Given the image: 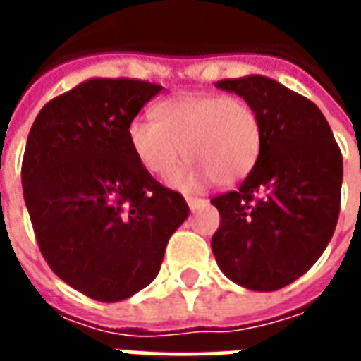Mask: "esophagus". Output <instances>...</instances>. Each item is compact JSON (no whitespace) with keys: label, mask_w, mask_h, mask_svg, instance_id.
Returning <instances> with one entry per match:
<instances>
[{"label":"esophagus","mask_w":361,"mask_h":361,"mask_svg":"<svg viewBox=\"0 0 361 361\" xmlns=\"http://www.w3.org/2000/svg\"><path fill=\"white\" fill-rule=\"evenodd\" d=\"M185 201H188L189 209H191V211H197V209H199V207L204 203V199H197V197H185Z\"/></svg>","instance_id":"1"}]
</instances>
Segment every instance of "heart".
Returning a JSON list of instances; mask_svg holds the SVG:
<instances>
[{
    "instance_id": "b5f03b06",
    "label": "heart",
    "mask_w": 361,
    "mask_h": 361,
    "mask_svg": "<svg viewBox=\"0 0 361 361\" xmlns=\"http://www.w3.org/2000/svg\"><path fill=\"white\" fill-rule=\"evenodd\" d=\"M154 118L129 121L127 139L135 157L150 173L166 178L185 154L191 164L170 178L181 191L207 183L234 185L255 168L263 129L255 108L240 96L188 92L157 104Z\"/></svg>"
}]
</instances>
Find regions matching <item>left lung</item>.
I'll return each mask as SVG.
<instances>
[{"instance_id":"1","label":"left lung","mask_w":361,"mask_h":361,"mask_svg":"<svg viewBox=\"0 0 361 361\" xmlns=\"http://www.w3.org/2000/svg\"><path fill=\"white\" fill-rule=\"evenodd\" d=\"M255 108L263 145L238 191L214 197L216 263L257 292L288 286L321 257L341 212L342 154L315 104L269 77L216 82Z\"/></svg>"}]
</instances>
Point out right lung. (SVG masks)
Instances as JSON below:
<instances>
[{
    "instance_id": "obj_1",
    "label": "right lung",
    "mask_w": 361,
    "mask_h": 361,
    "mask_svg": "<svg viewBox=\"0 0 361 361\" xmlns=\"http://www.w3.org/2000/svg\"><path fill=\"white\" fill-rule=\"evenodd\" d=\"M160 90L90 79L46 104L28 133L20 178L38 247L59 279L98 302L149 286L189 214L127 139L129 121Z\"/></svg>"
}]
</instances>
